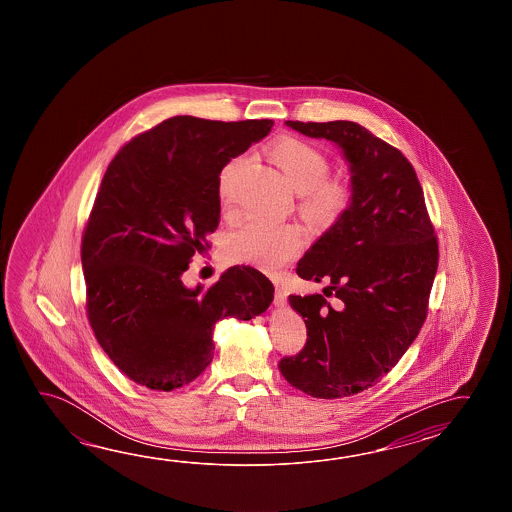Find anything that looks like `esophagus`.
<instances>
[{
	"mask_svg": "<svg viewBox=\"0 0 512 512\" xmlns=\"http://www.w3.org/2000/svg\"><path fill=\"white\" fill-rule=\"evenodd\" d=\"M274 304L278 307L287 304V293L283 291L282 285H278V283H276V289H274Z\"/></svg>",
	"mask_w": 512,
	"mask_h": 512,
	"instance_id": "esophagus-1",
	"label": "esophagus"
}]
</instances>
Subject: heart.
<instances>
[{"instance_id":"b5f03b06","label":"heart","mask_w":512,"mask_h":512,"mask_svg":"<svg viewBox=\"0 0 512 512\" xmlns=\"http://www.w3.org/2000/svg\"><path fill=\"white\" fill-rule=\"evenodd\" d=\"M271 157L294 190L300 192V212L316 227H329L342 218L353 201L346 183L327 179L331 163L313 142L285 137L271 146ZM241 159H232L219 174L218 194L223 208L232 207V181ZM304 247V234L293 223L272 225L260 219L243 223L230 232L225 252L236 263L252 265L263 272L280 271Z\"/></svg>"}]
</instances>
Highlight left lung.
Wrapping results in <instances>:
<instances>
[{
    "label": "left lung",
    "mask_w": 512,
    "mask_h": 512,
    "mask_svg": "<svg viewBox=\"0 0 512 512\" xmlns=\"http://www.w3.org/2000/svg\"><path fill=\"white\" fill-rule=\"evenodd\" d=\"M285 124L337 142L351 170V207L296 267L300 278L329 285L324 294L289 296L307 342L278 364L296 390L340 399L375 386L419 335L437 272V236L414 166L392 144L349 120Z\"/></svg>",
    "instance_id": "1"
}]
</instances>
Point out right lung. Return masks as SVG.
Returning a JSON list of instances; mask_svg holds the SVG:
<instances>
[{
	"instance_id": "obj_1",
	"label": "right lung",
	"mask_w": 512,
	"mask_h": 512,
	"mask_svg": "<svg viewBox=\"0 0 512 512\" xmlns=\"http://www.w3.org/2000/svg\"><path fill=\"white\" fill-rule=\"evenodd\" d=\"M272 124L179 115L133 137L109 163L80 254L87 320L131 381L159 392L185 386L212 362L218 320H251L271 305L274 287L254 267H230L196 289L181 276L218 229L223 166Z\"/></svg>"
}]
</instances>
